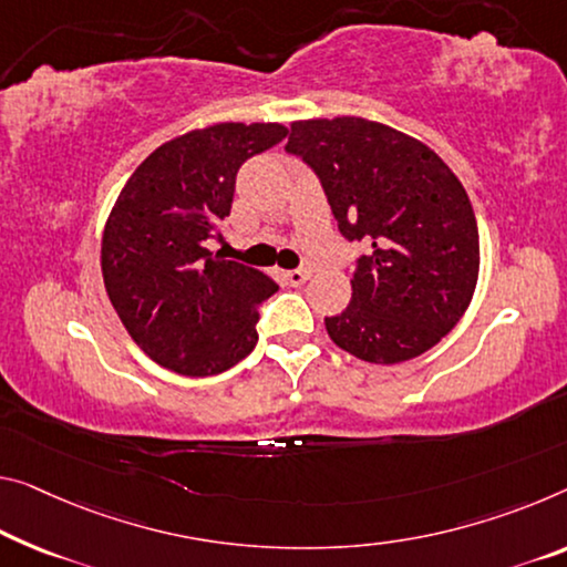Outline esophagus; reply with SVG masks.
<instances>
[{"label": "esophagus", "mask_w": 567, "mask_h": 567, "mask_svg": "<svg viewBox=\"0 0 567 567\" xmlns=\"http://www.w3.org/2000/svg\"><path fill=\"white\" fill-rule=\"evenodd\" d=\"M309 268H293V271H286V281H289L291 286H301V284H307V278H309Z\"/></svg>", "instance_id": "esophagus-1"}]
</instances>
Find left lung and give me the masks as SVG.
Segmentation results:
<instances>
[{
    "instance_id": "left-lung-1",
    "label": "left lung",
    "mask_w": 567,
    "mask_h": 567,
    "mask_svg": "<svg viewBox=\"0 0 567 567\" xmlns=\"http://www.w3.org/2000/svg\"><path fill=\"white\" fill-rule=\"evenodd\" d=\"M286 152L319 177L339 233L370 246L352 301L324 319L332 342L374 364L439 344L478 278L476 217L456 174L417 138L357 116L293 121Z\"/></svg>"
}]
</instances>
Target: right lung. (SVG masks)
Segmentation results:
<instances>
[{
    "mask_svg": "<svg viewBox=\"0 0 567 567\" xmlns=\"http://www.w3.org/2000/svg\"><path fill=\"white\" fill-rule=\"evenodd\" d=\"M281 124H215L162 144L121 189L103 230L109 299L162 368L220 374L254 352L276 281L207 248L223 240L243 162L284 142Z\"/></svg>",
    "mask_w": 567,
    "mask_h": 567,
    "instance_id": "right-lung-1",
    "label": "right lung"
}]
</instances>
